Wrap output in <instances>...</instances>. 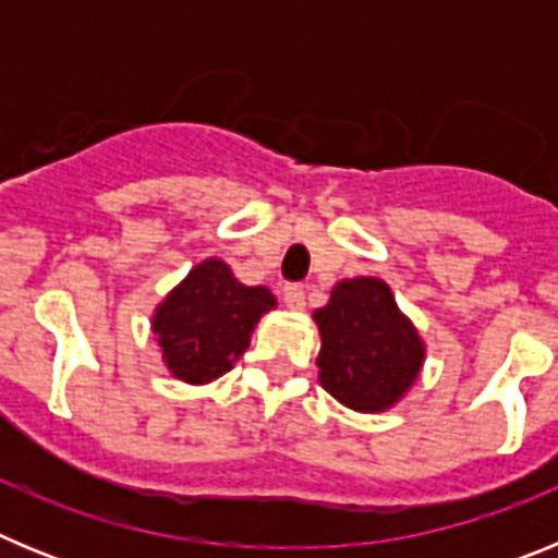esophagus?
Here are the masks:
<instances>
[{"label":"esophagus","mask_w":558,"mask_h":558,"mask_svg":"<svg viewBox=\"0 0 558 558\" xmlns=\"http://www.w3.org/2000/svg\"><path fill=\"white\" fill-rule=\"evenodd\" d=\"M284 295V304H288L290 310H302L304 307V288L302 284H288V288L282 290Z\"/></svg>","instance_id":"esophagus-1"}]
</instances>
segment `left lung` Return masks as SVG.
Instances as JSON below:
<instances>
[{"label": "left lung", "instance_id": "1", "mask_svg": "<svg viewBox=\"0 0 558 558\" xmlns=\"http://www.w3.org/2000/svg\"><path fill=\"white\" fill-rule=\"evenodd\" d=\"M313 318L322 335L318 383L340 405L383 413L411 391L425 366V340L383 279H343Z\"/></svg>", "mask_w": 558, "mask_h": 558}]
</instances>
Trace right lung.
<instances>
[{
  "mask_svg": "<svg viewBox=\"0 0 558 558\" xmlns=\"http://www.w3.org/2000/svg\"><path fill=\"white\" fill-rule=\"evenodd\" d=\"M274 307L268 288L236 282L223 259L209 256L165 295L150 327L172 377L206 386L234 368L259 318Z\"/></svg>",
  "mask_w": 558,
  "mask_h": 558,
  "instance_id": "obj_1",
  "label": "right lung"
}]
</instances>
